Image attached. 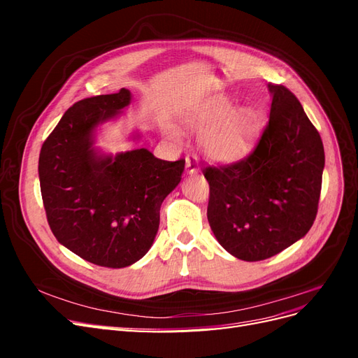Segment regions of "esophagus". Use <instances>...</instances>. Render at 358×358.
Segmentation results:
<instances>
[{
	"label": "esophagus",
	"mask_w": 358,
	"mask_h": 358,
	"mask_svg": "<svg viewBox=\"0 0 358 358\" xmlns=\"http://www.w3.org/2000/svg\"><path fill=\"white\" fill-rule=\"evenodd\" d=\"M185 161H187V170L189 175H194V173L199 171V157L197 155H187L185 157Z\"/></svg>",
	"instance_id": "1"
}]
</instances>
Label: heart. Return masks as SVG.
<instances>
[{"label": "heart", "instance_id": "b5f03b06", "mask_svg": "<svg viewBox=\"0 0 358 358\" xmlns=\"http://www.w3.org/2000/svg\"><path fill=\"white\" fill-rule=\"evenodd\" d=\"M182 124L201 134L206 152L216 161L234 162L251 152L259 133V121L252 110L236 112L234 106L212 100L179 113ZM167 134L180 142L182 133L176 127L167 125Z\"/></svg>", "mask_w": 358, "mask_h": 358}]
</instances>
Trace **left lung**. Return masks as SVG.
I'll list each match as a JSON object with an SVG mask.
<instances>
[{
	"mask_svg": "<svg viewBox=\"0 0 358 358\" xmlns=\"http://www.w3.org/2000/svg\"><path fill=\"white\" fill-rule=\"evenodd\" d=\"M268 124L252 152L203 169L210 229L243 262H262L301 239L315 221L321 194L320 133L285 86L268 83Z\"/></svg>",
	"mask_w": 358,
	"mask_h": 358,
	"instance_id": "8db88e82",
	"label": "left lung"
}]
</instances>
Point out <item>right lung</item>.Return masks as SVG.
Here are the masks:
<instances>
[{"mask_svg": "<svg viewBox=\"0 0 358 358\" xmlns=\"http://www.w3.org/2000/svg\"><path fill=\"white\" fill-rule=\"evenodd\" d=\"M131 101L122 88L74 103L45 140L38 158L41 199L58 242L92 264L122 268L152 246L161 203L178 187L185 159L148 149L96 154L94 129Z\"/></svg>", "mask_w": 358, "mask_h": 358, "instance_id": "obj_1", "label": "right lung"}]
</instances>
